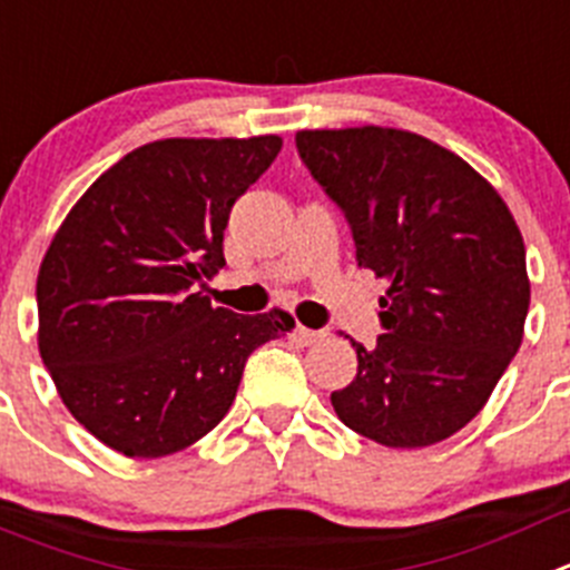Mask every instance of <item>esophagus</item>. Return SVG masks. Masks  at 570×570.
Returning a JSON list of instances; mask_svg holds the SVG:
<instances>
[{
	"label": "esophagus",
	"instance_id": "obj_1",
	"mask_svg": "<svg viewBox=\"0 0 570 570\" xmlns=\"http://www.w3.org/2000/svg\"><path fill=\"white\" fill-rule=\"evenodd\" d=\"M294 338H296V342L305 344V347H307V344H316V342H320L322 331H311V327L296 325V327H294Z\"/></svg>",
	"mask_w": 570,
	"mask_h": 570
}]
</instances>
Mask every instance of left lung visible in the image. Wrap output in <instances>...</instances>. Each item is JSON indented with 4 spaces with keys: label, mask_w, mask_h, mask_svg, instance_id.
Segmentation results:
<instances>
[{
    "label": "left lung",
    "mask_w": 570,
    "mask_h": 570,
    "mask_svg": "<svg viewBox=\"0 0 570 570\" xmlns=\"http://www.w3.org/2000/svg\"><path fill=\"white\" fill-rule=\"evenodd\" d=\"M296 153L353 232L358 268L390 282L381 333L331 395L342 424L393 449L455 435L523 342L531 285L503 197L466 160L404 129L296 132Z\"/></svg>",
    "instance_id": "obj_1"
}]
</instances>
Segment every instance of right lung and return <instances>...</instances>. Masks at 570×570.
<instances>
[{"label":"right lung","instance_id":"add662e5","mask_svg":"<svg viewBox=\"0 0 570 570\" xmlns=\"http://www.w3.org/2000/svg\"><path fill=\"white\" fill-rule=\"evenodd\" d=\"M282 138H169L124 155L72 206L36 282L39 353L78 424L127 458H164L220 424L248 356L288 313L212 307L237 197Z\"/></svg>","mask_w":570,"mask_h":570}]
</instances>
